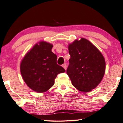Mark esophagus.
<instances>
[{
    "label": "esophagus",
    "mask_w": 123,
    "mask_h": 123,
    "mask_svg": "<svg viewBox=\"0 0 123 123\" xmlns=\"http://www.w3.org/2000/svg\"><path fill=\"white\" fill-rule=\"evenodd\" d=\"M62 67H63L65 69H67V64H66V63H64V64H63V65H62Z\"/></svg>",
    "instance_id": "esophagus-1"
}]
</instances>
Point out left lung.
<instances>
[{"label": "left lung", "mask_w": 123, "mask_h": 123, "mask_svg": "<svg viewBox=\"0 0 123 123\" xmlns=\"http://www.w3.org/2000/svg\"><path fill=\"white\" fill-rule=\"evenodd\" d=\"M71 57L67 74L73 86L83 92L91 91L103 79L105 71L103 56L95 45L84 38L68 45Z\"/></svg>", "instance_id": "obj_1"}]
</instances>
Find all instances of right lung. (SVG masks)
<instances>
[{
    "instance_id": "add662e5",
    "label": "right lung",
    "mask_w": 123,
    "mask_h": 123,
    "mask_svg": "<svg viewBox=\"0 0 123 123\" xmlns=\"http://www.w3.org/2000/svg\"><path fill=\"white\" fill-rule=\"evenodd\" d=\"M52 47L51 44L40 42L27 53L21 62L22 78L34 91L46 92L54 86L57 74L66 71L57 64V56L51 51Z\"/></svg>"
}]
</instances>
